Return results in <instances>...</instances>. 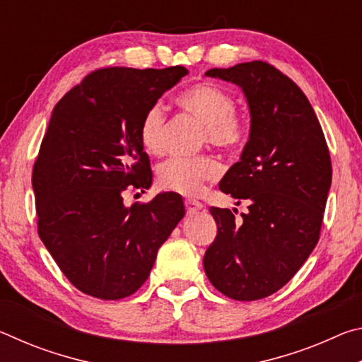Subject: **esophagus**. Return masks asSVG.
Instances as JSON below:
<instances>
[{
  "label": "esophagus",
  "instance_id": "esophagus-1",
  "mask_svg": "<svg viewBox=\"0 0 362 362\" xmlns=\"http://www.w3.org/2000/svg\"><path fill=\"white\" fill-rule=\"evenodd\" d=\"M185 207H187V212L188 214H196L198 211L203 209V203H199V201L196 199H185Z\"/></svg>",
  "mask_w": 362,
  "mask_h": 362
}]
</instances>
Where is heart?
Instances as JSON below:
<instances>
[{
  "label": "heart",
  "instance_id": "1",
  "mask_svg": "<svg viewBox=\"0 0 362 362\" xmlns=\"http://www.w3.org/2000/svg\"><path fill=\"white\" fill-rule=\"evenodd\" d=\"M183 112L194 116L206 126V142L223 150H235L247 136V127L235 113L236 102L230 93L212 83H198L177 97ZM166 134V113L161 105H151L139 124V139L150 155H161L164 151ZM222 174V168L211 156L193 159L174 158L163 163L158 169V183L163 189L179 194H198L204 182L216 180Z\"/></svg>",
  "mask_w": 362,
  "mask_h": 362
}]
</instances>
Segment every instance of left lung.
<instances>
[{"label": "left lung", "mask_w": 362, "mask_h": 362, "mask_svg": "<svg viewBox=\"0 0 362 362\" xmlns=\"http://www.w3.org/2000/svg\"><path fill=\"white\" fill-rule=\"evenodd\" d=\"M206 76L240 86L250 112L241 159L218 188L246 201L240 220L211 207L217 236L204 254V272L223 296L250 302L289 283L320 240L332 164L320 121L302 89L262 60ZM236 212V209H235Z\"/></svg>", "instance_id": "obj_1"}]
</instances>
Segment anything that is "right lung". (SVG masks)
Masks as SVG:
<instances>
[{
	"mask_svg": "<svg viewBox=\"0 0 362 362\" xmlns=\"http://www.w3.org/2000/svg\"><path fill=\"white\" fill-rule=\"evenodd\" d=\"M185 75L180 65L100 69L54 108L32 175L38 235L66 279L88 296H132L185 216L177 193L131 207L121 194L151 185L140 119Z\"/></svg>",
	"mask_w": 362,
	"mask_h": 362,
	"instance_id": "add662e5",
	"label": "right lung"
}]
</instances>
